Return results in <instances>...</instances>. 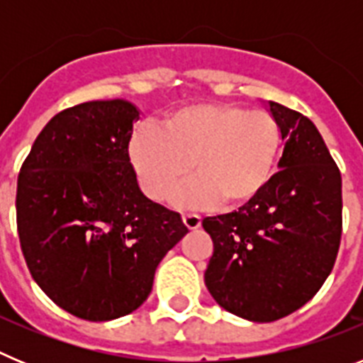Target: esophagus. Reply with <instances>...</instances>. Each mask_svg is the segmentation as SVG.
Wrapping results in <instances>:
<instances>
[{"instance_id":"obj_1","label":"esophagus","mask_w":363,"mask_h":363,"mask_svg":"<svg viewBox=\"0 0 363 363\" xmlns=\"http://www.w3.org/2000/svg\"><path fill=\"white\" fill-rule=\"evenodd\" d=\"M184 223L187 225V229L194 230L201 225V216L196 213H184Z\"/></svg>"}]
</instances>
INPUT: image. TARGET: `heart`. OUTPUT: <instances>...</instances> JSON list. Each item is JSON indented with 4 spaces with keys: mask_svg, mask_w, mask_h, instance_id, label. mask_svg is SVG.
Listing matches in <instances>:
<instances>
[{
    "mask_svg": "<svg viewBox=\"0 0 363 363\" xmlns=\"http://www.w3.org/2000/svg\"><path fill=\"white\" fill-rule=\"evenodd\" d=\"M280 143V125L264 108L192 104L169 112L158 129L140 125L130 136L129 156L150 200H163L187 176L191 162L194 178L176 192V203L220 200L240 207L264 191Z\"/></svg>",
    "mask_w": 363,
    "mask_h": 363,
    "instance_id": "obj_1",
    "label": "heart"
}]
</instances>
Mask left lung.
<instances>
[{
  "label": "left lung",
  "mask_w": 363,
  "mask_h": 363,
  "mask_svg": "<svg viewBox=\"0 0 363 363\" xmlns=\"http://www.w3.org/2000/svg\"><path fill=\"white\" fill-rule=\"evenodd\" d=\"M280 171L238 211L203 218L214 252L205 285L229 313L274 322L318 293L342 238V176L313 121L280 104Z\"/></svg>",
  "instance_id": "8db88e82"
}]
</instances>
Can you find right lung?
Instances as JSON below:
<instances>
[{
	"label": "right lung",
	"instance_id": "1",
	"mask_svg": "<svg viewBox=\"0 0 363 363\" xmlns=\"http://www.w3.org/2000/svg\"><path fill=\"white\" fill-rule=\"evenodd\" d=\"M140 112L86 101L45 125L18 176L16 221L32 278L67 313L107 322L152 291L163 256L189 233L138 187L129 158Z\"/></svg>",
	"mask_w": 363,
	"mask_h": 363
}]
</instances>
